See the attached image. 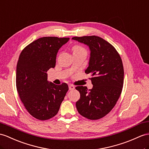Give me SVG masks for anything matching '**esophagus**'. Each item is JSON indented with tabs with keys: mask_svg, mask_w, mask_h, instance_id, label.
Instances as JSON below:
<instances>
[{
	"mask_svg": "<svg viewBox=\"0 0 149 149\" xmlns=\"http://www.w3.org/2000/svg\"><path fill=\"white\" fill-rule=\"evenodd\" d=\"M74 86L72 85H69V89H70V90H72L74 89Z\"/></svg>",
	"mask_w": 149,
	"mask_h": 149,
	"instance_id": "esophagus-1",
	"label": "esophagus"
}]
</instances>
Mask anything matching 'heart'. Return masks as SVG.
Wrapping results in <instances>:
<instances>
[{
	"mask_svg": "<svg viewBox=\"0 0 149 149\" xmlns=\"http://www.w3.org/2000/svg\"><path fill=\"white\" fill-rule=\"evenodd\" d=\"M72 51H73V52H80V51L86 52V50L83 47L79 45H74L73 47H72Z\"/></svg>",
	"mask_w": 149,
	"mask_h": 149,
	"instance_id": "1",
	"label": "heart"
}]
</instances>
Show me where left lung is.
Instances as JSON below:
<instances>
[{
    "mask_svg": "<svg viewBox=\"0 0 149 149\" xmlns=\"http://www.w3.org/2000/svg\"><path fill=\"white\" fill-rule=\"evenodd\" d=\"M87 45L90 50L89 66L85 73L91 74L93 88L78 86L80 98L76 103L83 117L97 120L104 117L115 106L121 95L124 80L121 58L114 46L97 36L72 37Z\"/></svg>",
    "mask_w": 149,
    "mask_h": 149,
    "instance_id": "left-lung-1",
    "label": "left lung"
}]
</instances>
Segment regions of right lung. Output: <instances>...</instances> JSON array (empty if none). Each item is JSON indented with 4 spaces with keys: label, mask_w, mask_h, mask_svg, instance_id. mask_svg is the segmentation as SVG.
I'll use <instances>...</instances> for the list:
<instances>
[{
    "label": "right lung",
    "mask_w": 149,
    "mask_h": 149,
    "mask_svg": "<svg viewBox=\"0 0 149 149\" xmlns=\"http://www.w3.org/2000/svg\"><path fill=\"white\" fill-rule=\"evenodd\" d=\"M69 38L45 37L24 47L16 67V88L21 100L33 117L47 120L57 114L69 88L47 81V72L56 66L58 50Z\"/></svg>",
    "instance_id": "right-lung-1"
}]
</instances>
